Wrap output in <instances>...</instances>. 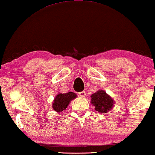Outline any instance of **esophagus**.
<instances>
[{
    "instance_id": "1",
    "label": "esophagus",
    "mask_w": 155,
    "mask_h": 155,
    "mask_svg": "<svg viewBox=\"0 0 155 155\" xmlns=\"http://www.w3.org/2000/svg\"><path fill=\"white\" fill-rule=\"evenodd\" d=\"M78 94H79V96H80L81 97H84V96H86V91H84H84H82V92H79Z\"/></svg>"
}]
</instances>
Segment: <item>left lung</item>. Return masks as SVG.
I'll list each match as a JSON object with an SVG mask.
<instances>
[{
  "mask_svg": "<svg viewBox=\"0 0 155 155\" xmlns=\"http://www.w3.org/2000/svg\"><path fill=\"white\" fill-rule=\"evenodd\" d=\"M91 103L95 107L96 111L105 113L112 109L115 102L104 90H100L91 95Z\"/></svg>",
  "mask_w": 155,
  "mask_h": 155,
  "instance_id": "8db88e82",
  "label": "left lung"
}]
</instances>
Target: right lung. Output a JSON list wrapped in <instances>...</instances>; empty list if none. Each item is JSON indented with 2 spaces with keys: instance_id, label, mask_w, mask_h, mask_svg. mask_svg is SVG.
Masks as SVG:
<instances>
[{
  "instance_id": "obj_1",
  "label": "right lung",
  "mask_w": 155,
  "mask_h": 155,
  "mask_svg": "<svg viewBox=\"0 0 155 155\" xmlns=\"http://www.w3.org/2000/svg\"><path fill=\"white\" fill-rule=\"evenodd\" d=\"M77 97L76 94L74 92H68L65 94L59 93L58 94L53 101L52 109L57 113H61L66 109L71 101Z\"/></svg>"
}]
</instances>
